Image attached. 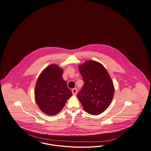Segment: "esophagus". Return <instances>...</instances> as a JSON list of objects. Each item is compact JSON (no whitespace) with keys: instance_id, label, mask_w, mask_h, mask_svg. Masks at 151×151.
I'll list each match as a JSON object with an SVG mask.
<instances>
[{"instance_id":"34e87169","label":"esophagus","mask_w":151,"mask_h":151,"mask_svg":"<svg viewBox=\"0 0 151 151\" xmlns=\"http://www.w3.org/2000/svg\"><path fill=\"white\" fill-rule=\"evenodd\" d=\"M72 94H73V95H74V96H75L76 93H77V89H76V88H74V89H73L72 90Z\"/></svg>"}]
</instances>
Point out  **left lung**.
Returning <instances> with one entry per match:
<instances>
[{
	"instance_id": "left-lung-1",
	"label": "left lung",
	"mask_w": 151,
	"mask_h": 151,
	"mask_svg": "<svg viewBox=\"0 0 151 151\" xmlns=\"http://www.w3.org/2000/svg\"><path fill=\"white\" fill-rule=\"evenodd\" d=\"M79 69L84 83L78 98L86 113L99 115L106 110L113 99L112 80L104 66L94 60L79 65Z\"/></svg>"
}]
</instances>
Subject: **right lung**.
<instances>
[{
  "mask_svg": "<svg viewBox=\"0 0 151 151\" xmlns=\"http://www.w3.org/2000/svg\"><path fill=\"white\" fill-rule=\"evenodd\" d=\"M63 70L55 64L46 67L38 76L35 99L40 110L48 115L59 113L64 108L72 92L62 78Z\"/></svg>",
  "mask_w": 151,
  "mask_h": 151,
  "instance_id": "obj_1",
  "label": "right lung"
}]
</instances>
